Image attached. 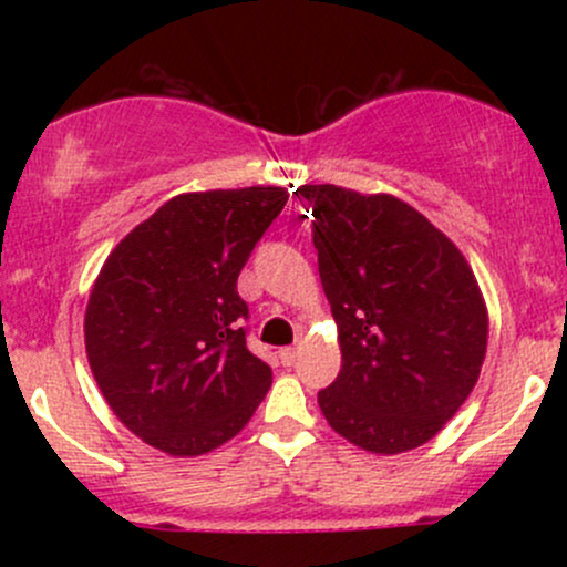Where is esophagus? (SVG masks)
<instances>
[{"instance_id": "1", "label": "esophagus", "mask_w": 567, "mask_h": 567, "mask_svg": "<svg viewBox=\"0 0 567 567\" xmlns=\"http://www.w3.org/2000/svg\"><path fill=\"white\" fill-rule=\"evenodd\" d=\"M279 357H282L285 365H292V362H296V357H298V349L296 347H285L282 351H279Z\"/></svg>"}]
</instances>
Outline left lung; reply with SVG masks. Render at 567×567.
I'll list each match as a JSON object with an SVG mask.
<instances>
[{
    "mask_svg": "<svg viewBox=\"0 0 567 567\" xmlns=\"http://www.w3.org/2000/svg\"><path fill=\"white\" fill-rule=\"evenodd\" d=\"M341 370L317 394L333 432L368 453L429 442L480 379L487 306L470 261L392 194L301 186Z\"/></svg>",
    "mask_w": 567,
    "mask_h": 567,
    "instance_id": "8db88e82",
    "label": "left lung"
}]
</instances>
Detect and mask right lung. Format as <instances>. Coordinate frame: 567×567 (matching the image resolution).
<instances>
[{"instance_id": "1", "label": "right lung", "mask_w": 567, "mask_h": 567, "mask_svg": "<svg viewBox=\"0 0 567 567\" xmlns=\"http://www.w3.org/2000/svg\"><path fill=\"white\" fill-rule=\"evenodd\" d=\"M282 186L178 194L109 252L84 311L103 400L135 437L192 458L245 429L271 368L245 343L237 277L288 202Z\"/></svg>"}]
</instances>
